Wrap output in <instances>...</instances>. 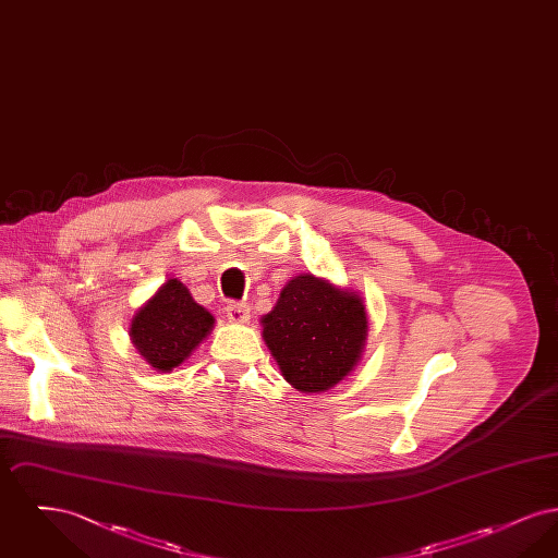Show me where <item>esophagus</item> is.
Masks as SVG:
<instances>
[{
  "label": "esophagus",
  "mask_w": 558,
  "mask_h": 558,
  "mask_svg": "<svg viewBox=\"0 0 558 558\" xmlns=\"http://www.w3.org/2000/svg\"><path fill=\"white\" fill-rule=\"evenodd\" d=\"M226 314L232 324H246L251 319V310L246 303H230L226 307Z\"/></svg>",
  "instance_id": "1"
}]
</instances>
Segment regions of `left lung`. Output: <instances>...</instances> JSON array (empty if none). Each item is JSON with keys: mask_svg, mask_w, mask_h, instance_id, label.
<instances>
[{"mask_svg": "<svg viewBox=\"0 0 558 558\" xmlns=\"http://www.w3.org/2000/svg\"><path fill=\"white\" fill-rule=\"evenodd\" d=\"M262 326L284 380L301 393H322L345 380L362 360L368 314L357 292L299 274L284 284Z\"/></svg>", "mask_w": 558, "mask_h": 558, "instance_id": "left-lung-1", "label": "left lung"}]
</instances>
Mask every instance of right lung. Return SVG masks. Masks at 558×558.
Returning <instances> with one entry per match:
<instances>
[{"instance_id": "add662e5", "label": "right lung", "mask_w": 558, "mask_h": 558, "mask_svg": "<svg viewBox=\"0 0 558 558\" xmlns=\"http://www.w3.org/2000/svg\"><path fill=\"white\" fill-rule=\"evenodd\" d=\"M215 326L211 314L198 305L178 278H169L135 312L130 339L153 371L171 372L186 362Z\"/></svg>"}]
</instances>
